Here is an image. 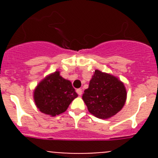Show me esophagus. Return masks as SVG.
I'll return each instance as SVG.
<instances>
[{"instance_id": "34e87169", "label": "esophagus", "mask_w": 158, "mask_h": 158, "mask_svg": "<svg viewBox=\"0 0 158 158\" xmlns=\"http://www.w3.org/2000/svg\"><path fill=\"white\" fill-rule=\"evenodd\" d=\"M77 94L79 95V96H81V94H82V89H77Z\"/></svg>"}]
</instances>
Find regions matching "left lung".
<instances>
[{
  "label": "left lung",
  "instance_id": "obj_1",
  "mask_svg": "<svg viewBox=\"0 0 158 158\" xmlns=\"http://www.w3.org/2000/svg\"><path fill=\"white\" fill-rule=\"evenodd\" d=\"M127 94L124 84L118 77L96 69L82 99L92 115L106 119L121 111Z\"/></svg>",
  "mask_w": 158,
  "mask_h": 158
}]
</instances>
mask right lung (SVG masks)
I'll return each instance as SVG.
<instances>
[{
  "instance_id": "obj_1",
  "label": "right lung",
  "mask_w": 158,
  "mask_h": 158,
  "mask_svg": "<svg viewBox=\"0 0 158 158\" xmlns=\"http://www.w3.org/2000/svg\"><path fill=\"white\" fill-rule=\"evenodd\" d=\"M36 107L42 113L56 116L67 110L71 102L77 97L70 81L56 70L38 84L33 92Z\"/></svg>"
}]
</instances>
